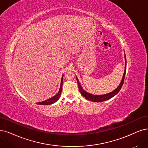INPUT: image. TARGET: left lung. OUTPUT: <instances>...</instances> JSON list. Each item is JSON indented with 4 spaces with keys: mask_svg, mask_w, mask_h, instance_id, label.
I'll list each match as a JSON object with an SVG mask.
<instances>
[{
    "mask_svg": "<svg viewBox=\"0 0 148 148\" xmlns=\"http://www.w3.org/2000/svg\"><path fill=\"white\" fill-rule=\"evenodd\" d=\"M125 72H126V57H125V70H124V75H123V79H122L121 83H120L119 85L117 87V88L116 90H114L113 91L110 92V93L106 94V95H91L90 93H88V92H86L85 91H84L83 90V88H82V86H80V84L79 83L78 79L76 77V79H77L78 86H79V91L80 92V93L82 94V95L84 96L85 98H86V99H88L89 101H92V102H102V101H107L109 99H110V98L113 97L114 96H115L118 93V92L120 91L121 88H122V86L124 84V81Z\"/></svg>",
    "mask_w": 148,
    "mask_h": 148,
    "instance_id": "obj_1",
    "label": "left lung"
}]
</instances>
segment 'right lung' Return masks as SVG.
Wrapping results in <instances>:
<instances>
[{"mask_svg": "<svg viewBox=\"0 0 148 148\" xmlns=\"http://www.w3.org/2000/svg\"><path fill=\"white\" fill-rule=\"evenodd\" d=\"M62 85H63V77L62 78L61 80V85H60V88L59 90V91L58 92V93L53 96L52 97L50 98V99H47L46 101H44L42 102H38V104L39 105H50L52 104V103L56 102L60 97V95L62 94Z\"/></svg>", "mask_w": 148, "mask_h": 148, "instance_id": "obj_1", "label": "right lung"}]
</instances>
